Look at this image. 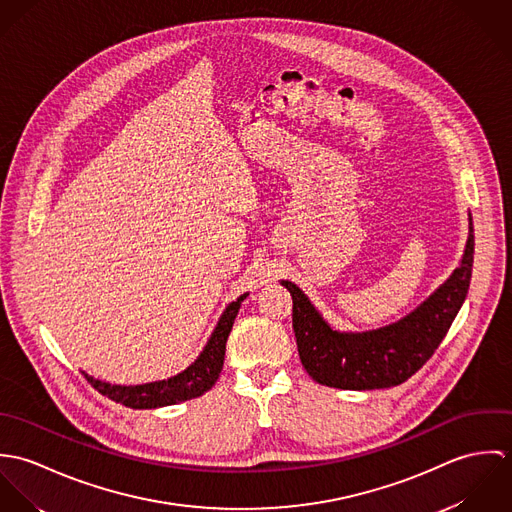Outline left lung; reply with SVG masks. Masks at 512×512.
I'll return each instance as SVG.
<instances>
[{
  "instance_id": "8db88e82",
  "label": "left lung",
  "mask_w": 512,
  "mask_h": 512,
  "mask_svg": "<svg viewBox=\"0 0 512 512\" xmlns=\"http://www.w3.org/2000/svg\"><path fill=\"white\" fill-rule=\"evenodd\" d=\"M473 220L459 268L418 309L398 323L365 331H335L309 297L295 284L282 280L293 299V331L301 365L325 386L343 390L390 388L406 382L436 353L461 309L473 270Z\"/></svg>"
}]
</instances>
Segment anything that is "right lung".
Masks as SVG:
<instances>
[{
    "label": "right lung",
    "instance_id": "obj_1",
    "mask_svg": "<svg viewBox=\"0 0 512 512\" xmlns=\"http://www.w3.org/2000/svg\"><path fill=\"white\" fill-rule=\"evenodd\" d=\"M248 293L240 295L236 301L228 303L224 313L220 315L219 323L205 345L203 353L197 357V361L183 372L157 382H147L138 386H122V384H110L104 380H98L86 372L84 378L102 394L108 396L114 402H120L134 410H146V408H161L179 404L191 398H197L211 390L219 378L220 370L224 365V351H226V339L232 331V323L238 315L240 303L246 299Z\"/></svg>",
    "mask_w": 512,
    "mask_h": 512
}]
</instances>
